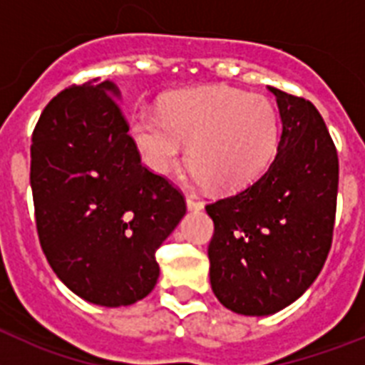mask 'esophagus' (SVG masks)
Wrapping results in <instances>:
<instances>
[{"instance_id": "1", "label": "esophagus", "mask_w": 365, "mask_h": 365, "mask_svg": "<svg viewBox=\"0 0 365 365\" xmlns=\"http://www.w3.org/2000/svg\"><path fill=\"white\" fill-rule=\"evenodd\" d=\"M186 206H188V210H202V202L201 201H197V199L195 197H192V195H188V197H186Z\"/></svg>"}]
</instances>
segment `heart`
I'll return each instance as SVG.
<instances>
[{"label":"heart","mask_w":365,"mask_h":365,"mask_svg":"<svg viewBox=\"0 0 365 365\" xmlns=\"http://www.w3.org/2000/svg\"><path fill=\"white\" fill-rule=\"evenodd\" d=\"M131 137L146 166L160 175L186 159L190 144L193 179L235 193L267 172L278 153L282 120L267 96L210 87L168 96L160 113L138 111Z\"/></svg>","instance_id":"b5f03b06"}]
</instances>
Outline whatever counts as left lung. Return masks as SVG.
<instances>
[{
	"label": "left lung",
	"instance_id": "left-lung-1",
	"mask_svg": "<svg viewBox=\"0 0 365 365\" xmlns=\"http://www.w3.org/2000/svg\"><path fill=\"white\" fill-rule=\"evenodd\" d=\"M282 117L276 159L241 192L206 205L212 291L230 311L267 316L312 285L333 243L338 153L318 109L269 87Z\"/></svg>",
	"mask_w": 365,
	"mask_h": 365
}]
</instances>
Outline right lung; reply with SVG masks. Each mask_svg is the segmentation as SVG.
I'll use <instances>...</instances> for the list:
<instances>
[{
  "instance_id": "obj_1",
  "label": "right lung",
  "mask_w": 365,
  "mask_h": 365,
  "mask_svg": "<svg viewBox=\"0 0 365 365\" xmlns=\"http://www.w3.org/2000/svg\"><path fill=\"white\" fill-rule=\"evenodd\" d=\"M113 82L58 93L32 131L31 188L51 269L104 307L146 298L157 248L186 214L185 195L140 163Z\"/></svg>"
}]
</instances>
